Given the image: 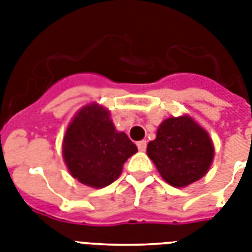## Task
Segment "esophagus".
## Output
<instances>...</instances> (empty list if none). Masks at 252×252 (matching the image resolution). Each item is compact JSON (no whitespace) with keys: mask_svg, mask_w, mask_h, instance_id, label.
<instances>
[{"mask_svg":"<svg viewBox=\"0 0 252 252\" xmlns=\"http://www.w3.org/2000/svg\"><path fill=\"white\" fill-rule=\"evenodd\" d=\"M137 148L140 152H144L146 149V141L145 140H142V141H138L137 142Z\"/></svg>","mask_w":252,"mask_h":252,"instance_id":"esophagus-1","label":"esophagus"}]
</instances>
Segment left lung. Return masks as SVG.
Returning <instances> with one entry per match:
<instances>
[{
    "label": "left lung",
    "instance_id": "8db88e82",
    "mask_svg": "<svg viewBox=\"0 0 252 252\" xmlns=\"http://www.w3.org/2000/svg\"><path fill=\"white\" fill-rule=\"evenodd\" d=\"M146 153L163 180L180 188L195 183L209 171L215 145L195 119L182 115L159 124L156 140L148 144Z\"/></svg>",
    "mask_w": 252,
    "mask_h": 252
}]
</instances>
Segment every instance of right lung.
I'll list each match as a JSON object with an SVG mask.
<instances>
[{
  "mask_svg": "<svg viewBox=\"0 0 252 252\" xmlns=\"http://www.w3.org/2000/svg\"><path fill=\"white\" fill-rule=\"evenodd\" d=\"M136 153L137 146L116 130L110 111L96 102L77 111L63 138V158L70 175L93 188L114 183Z\"/></svg>",
  "mask_w": 252,
  "mask_h": 252,
  "instance_id": "right-lung-1",
  "label": "right lung"
}]
</instances>
